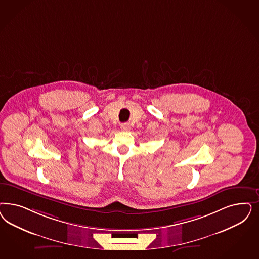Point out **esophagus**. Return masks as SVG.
<instances>
[{
  "label": "esophagus",
  "instance_id": "34e87169",
  "mask_svg": "<svg viewBox=\"0 0 259 259\" xmlns=\"http://www.w3.org/2000/svg\"><path fill=\"white\" fill-rule=\"evenodd\" d=\"M121 130H122L123 132H127V131L131 130V126H130V125H128L127 123H124V124L121 125Z\"/></svg>",
  "mask_w": 259,
  "mask_h": 259
}]
</instances>
